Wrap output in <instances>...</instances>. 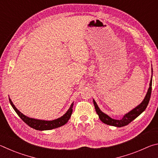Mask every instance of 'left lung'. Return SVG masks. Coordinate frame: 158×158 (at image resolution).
Returning a JSON list of instances; mask_svg holds the SVG:
<instances>
[{"label":"left lung","instance_id":"obj_1","mask_svg":"<svg viewBox=\"0 0 158 158\" xmlns=\"http://www.w3.org/2000/svg\"><path fill=\"white\" fill-rule=\"evenodd\" d=\"M151 72H152V75H153V68H151ZM152 75H151V81H150L148 91H147L146 95L143 100V101L141 102L138 106H136L135 108H134L132 110H131L130 111L128 112V113L125 114L123 116V117L120 120L111 118L109 117L107 114H106L104 113V112L102 111L100 109V108H99V106H98L96 102L95 101L94 99H93V101L95 106V111L98 114L99 118H100L101 121L106 125H111V126L118 127H123L129 124L130 123H131L133 121V120H135L136 118L139 116L142 112L145 111L147 106L148 105L150 98H151V90H152V78H153V76Z\"/></svg>","mask_w":158,"mask_h":158}]
</instances>
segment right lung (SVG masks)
I'll return each mask as SVG.
<instances>
[{"mask_svg": "<svg viewBox=\"0 0 158 158\" xmlns=\"http://www.w3.org/2000/svg\"><path fill=\"white\" fill-rule=\"evenodd\" d=\"M10 103L12 105V108L16 111L19 116L21 118L23 122H25L26 124L29 125L31 127L33 128L35 130H49L52 129H55V128L63 126L65 124H66L68 121H69V118H70L72 113H73V108L74 102L72 103V105L69 106V108L66 113L58 118L54 119L53 121H45V120H40V119H35L33 118H30L25 116L23 114L21 111H19L18 109L16 108L14 104L11 100V99L9 98Z\"/></svg>", "mask_w": 158, "mask_h": 158, "instance_id": "right-lung-1", "label": "right lung"}]
</instances>
